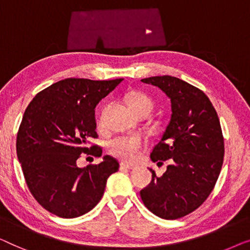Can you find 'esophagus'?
Masks as SVG:
<instances>
[{
    "label": "esophagus",
    "mask_w": 250,
    "mask_h": 250,
    "mask_svg": "<svg viewBox=\"0 0 250 250\" xmlns=\"http://www.w3.org/2000/svg\"><path fill=\"white\" fill-rule=\"evenodd\" d=\"M120 168H121V170H133V168H136V167H135V165H132V164L121 163Z\"/></svg>",
    "instance_id": "obj_1"
}]
</instances>
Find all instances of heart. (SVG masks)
<instances>
[{
	"instance_id": "b5f03b06",
	"label": "heart",
	"mask_w": 250,
	"mask_h": 250,
	"mask_svg": "<svg viewBox=\"0 0 250 250\" xmlns=\"http://www.w3.org/2000/svg\"><path fill=\"white\" fill-rule=\"evenodd\" d=\"M126 104L135 114L139 112H147L149 114L153 108L152 98L140 91H132L128 94ZM103 120L104 110L102 111L98 118V125H103ZM144 146H145V140L137 135L114 137L108 142V150L112 155L125 162H133L138 159Z\"/></svg>"
}]
</instances>
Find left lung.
Returning <instances> with one entry per match:
<instances>
[{
  "mask_svg": "<svg viewBox=\"0 0 250 250\" xmlns=\"http://www.w3.org/2000/svg\"><path fill=\"white\" fill-rule=\"evenodd\" d=\"M171 100V120L150 153L153 162L171 160L162 177L152 172L140 190L147 208L165 220L180 219L202 205L212 192L224 157V139L217 113L204 91L171 76L142 79Z\"/></svg>",
  "mask_w": 250,
  "mask_h": 250,
  "instance_id": "1",
  "label": "left lung"
}]
</instances>
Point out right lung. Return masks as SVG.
<instances>
[{
	"instance_id": "right-lung-1",
	"label": "right lung",
	"mask_w": 250,
	"mask_h": 250,
	"mask_svg": "<svg viewBox=\"0 0 250 250\" xmlns=\"http://www.w3.org/2000/svg\"><path fill=\"white\" fill-rule=\"evenodd\" d=\"M68 78L42 90L28 105L17 135V155L35 199L56 216L73 219L93 209L104 195L118 161L77 167L80 154L102 156L95 107L122 82Z\"/></svg>"
}]
</instances>
